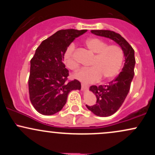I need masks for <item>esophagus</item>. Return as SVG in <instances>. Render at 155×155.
<instances>
[{
    "label": "esophagus",
    "instance_id": "obj_1",
    "mask_svg": "<svg viewBox=\"0 0 155 155\" xmlns=\"http://www.w3.org/2000/svg\"><path fill=\"white\" fill-rule=\"evenodd\" d=\"M89 87V85H87V84H81V89H82V90H87V89Z\"/></svg>",
    "mask_w": 155,
    "mask_h": 155
}]
</instances>
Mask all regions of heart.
Instances as JSON below:
<instances>
[{
	"instance_id": "heart-1",
	"label": "heart",
	"mask_w": 155,
	"mask_h": 155,
	"mask_svg": "<svg viewBox=\"0 0 155 155\" xmlns=\"http://www.w3.org/2000/svg\"><path fill=\"white\" fill-rule=\"evenodd\" d=\"M87 49L94 53L89 68L81 69L74 75L75 79L85 83H92L101 79H111L120 72L124 60V51L120 46L108 45L106 41L98 38H90L85 41ZM75 45L71 44L63 54L65 65L70 70L76 71L79 64L74 60Z\"/></svg>"
}]
</instances>
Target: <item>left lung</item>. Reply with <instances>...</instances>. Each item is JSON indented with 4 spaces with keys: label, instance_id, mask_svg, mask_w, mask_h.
Instances as JSON below:
<instances>
[{
    "label": "left lung",
    "instance_id": "obj_1",
    "mask_svg": "<svg viewBox=\"0 0 155 155\" xmlns=\"http://www.w3.org/2000/svg\"><path fill=\"white\" fill-rule=\"evenodd\" d=\"M91 33L114 41L124 51V64L122 71L117 77L106 85L97 87L92 85L90 90L96 96V103L93 106L86 105L94 114L99 117H108L114 114L120 108L130 89L134 76L136 64L134 49L128 42L119 33L106 30H92Z\"/></svg>",
    "mask_w": 155,
    "mask_h": 155
}]
</instances>
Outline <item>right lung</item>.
<instances>
[{"label":"right lung","instance_id":"right-lung-1","mask_svg":"<svg viewBox=\"0 0 155 155\" xmlns=\"http://www.w3.org/2000/svg\"><path fill=\"white\" fill-rule=\"evenodd\" d=\"M87 30H60L45 39L31 60L28 79L30 100L38 113L52 115L66 104L69 92L80 90L78 80L68 81L69 71L63 63V54L76 38Z\"/></svg>","mask_w":155,"mask_h":155}]
</instances>
